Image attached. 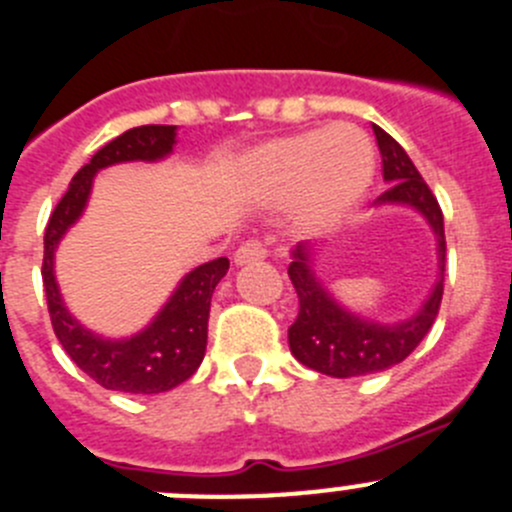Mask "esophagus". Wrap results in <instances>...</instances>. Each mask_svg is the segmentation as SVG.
I'll list each match as a JSON object with an SVG mask.
<instances>
[{"instance_id": "esophagus-1", "label": "esophagus", "mask_w": 512, "mask_h": 512, "mask_svg": "<svg viewBox=\"0 0 512 512\" xmlns=\"http://www.w3.org/2000/svg\"><path fill=\"white\" fill-rule=\"evenodd\" d=\"M267 257V247L257 240H247L237 247L234 252V262L237 265H247V262H257V260H265Z\"/></svg>"}]
</instances>
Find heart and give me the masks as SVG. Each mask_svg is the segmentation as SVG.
I'll list each match as a JSON object with an SVG mask.
<instances>
[{"label": "heart", "mask_w": 512, "mask_h": 512, "mask_svg": "<svg viewBox=\"0 0 512 512\" xmlns=\"http://www.w3.org/2000/svg\"><path fill=\"white\" fill-rule=\"evenodd\" d=\"M374 148L358 128L336 123L323 131L278 138L252 159V176L262 197L288 202L298 197L310 224L336 222L369 189Z\"/></svg>", "instance_id": "b5f03b06"}]
</instances>
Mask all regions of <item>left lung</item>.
I'll list each match as a JSON object with an SVG mask.
<instances>
[{"label": "left lung", "mask_w": 512, "mask_h": 512, "mask_svg": "<svg viewBox=\"0 0 512 512\" xmlns=\"http://www.w3.org/2000/svg\"><path fill=\"white\" fill-rule=\"evenodd\" d=\"M374 136L381 151V174L391 184L376 202L412 204L429 219L439 242V280L424 308L412 321L399 323V326H379V323L361 321L356 315L346 313L323 290L321 283H315L308 265V247L298 245L295 260L288 267L300 303L298 318L288 328L290 351L303 366L326 376H336V379L376 374V371L401 364L434 326L444 293L447 242H444V219L437 197L422 179L417 166L412 164L407 151L384 128L374 126Z\"/></svg>", "instance_id": "left-lung-1"}]
</instances>
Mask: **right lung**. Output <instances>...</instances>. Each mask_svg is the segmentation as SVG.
<instances>
[{"mask_svg": "<svg viewBox=\"0 0 512 512\" xmlns=\"http://www.w3.org/2000/svg\"><path fill=\"white\" fill-rule=\"evenodd\" d=\"M176 126H138L105 143L93 159L73 176L68 191L57 202L45 229V257H42V283H45L47 310L52 331L65 353L73 358L95 384L123 394H161L189 379L202 364L207 351L209 305L214 288L227 275L229 260L217 257L191 270L181 280L156 321L128 341H105L85 331L68 313L52 275V257L60 237L80 217L88 202L95 171L121 161H156L174 146Z\"/></svg>", "mask_w": 512, "mask_h": 512, "instance_id": "right-lung-1", "label": "right lung"}]
</instances>
